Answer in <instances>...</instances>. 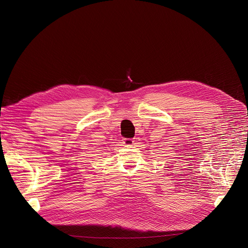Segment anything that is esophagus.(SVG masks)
<instances>
[{"mask_svg":"<svg viewBox=\"0 0 248 248\" xmlns=\"http://www.w3.org/2000/svg\"><path fill=\"white\" fill-rule=\"evenodd\" d=\"M123 142H124V144H125L126 146H131V145H133L134 140H133L132 139H124V140H123Z\"/></svg>","mask_w":248,"mask_h":248,"instance_id":"34e87169","label":"esophagus"}]
</instances>
